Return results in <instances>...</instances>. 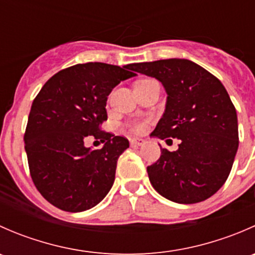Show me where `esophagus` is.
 Wrapping results in <instances>:
<instances>
[{"label": "esophagus", "instance_id": "34e87169", "mask_svg": "<svg viewBox=\"0 0 255 255\" xmlns=\"http://www.w3.org/2000/svg\"><path fill=\"white\" fill-rule=\"evenodd\" d=\"M144 140L140 139V138H135V139H130V146H134V148H138V146L143 145Z\"/></svg>", "mask_w": 255, "mask_h": 255}]
</instances>
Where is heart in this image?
<instances>
[{
  "label": "heart",
  "instance_id": "1",
  "mask_svg": "<svg viewBox=\"0 0 255 255\" xmlns=\"http://www.w3.org/2000/svg\"><path fill=\"white\" fill-rule=\"evenodd\" d=\"M130 129H132L133 132L139 133L144 129V125L143 123H132V125H130Z\"/></svg>",
  "mask_w": 255,
  "mask_h": 255
}]
</instances>
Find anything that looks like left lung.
I'll return each mask as SVG.
<instances>
[{
	"label": "left lung",
	"mask_w": 255,
	"mask_h": 255,
	"mask_svg": "<svg viewBox=\"0 0 255 255\" xmlns=\"http://www.w3.org/2000/svg\"><path fill=\"white\" fill-rule=\"evenodd\" d=\"M132 68L160 81L168 95L165 111L150 135L180 139L176 151L161 149L159 160L146 168L151 185L177 204L208 199L226 182L238 149L237 112L227 90L187 59L137 63Z\"/></svg>",
	"instance_id": "1"
}]
</instances>
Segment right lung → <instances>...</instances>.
I'll use <instances>...</instances> for the list:
<instances>
[{"instance_id": "right-lung-1", "label": "right lung", "mask_w": 255, "mask_h": 255, "mask_svg": "<svg viewBox=\"0 0 255 255\" xmlns=\"http://www.w3.org/2000/svg\"><path fill=\"white\" fill-rule=\"evenodd\" d=\"M132 64H78L51 76L33 101L24 133L30 176L42 196L60 210L81 212L105 199L115 181L125 137L100 129L107 120V96L133 78ZM89 135L101 149L86 148Z\"/></svg>"}]
</instances>
